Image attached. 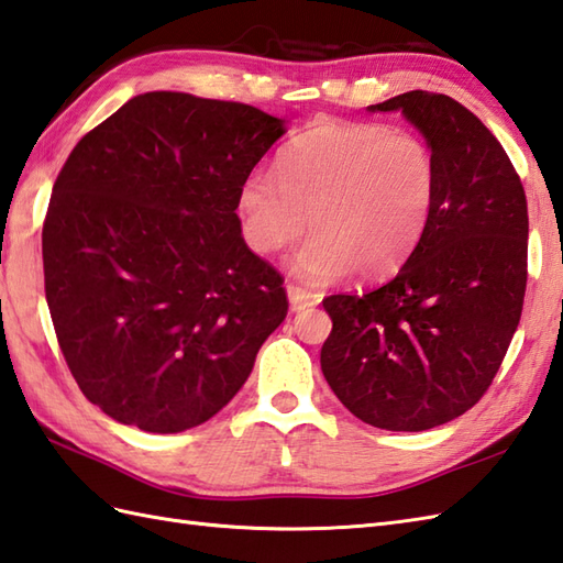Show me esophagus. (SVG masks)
<instances>
[{
  "instance_id": "34e87169",
  "label": "esophagus",
  "mask_w": 563,
  "mask_h": 563,
  "mask_svg": "<svg viewBox=\"0 0 563 563\" xmlns=\"http://www.w3.org/2000/svg\"><path fill=\"white\" fill-rule=\"evenodd\" d=\"M287 299H290L292 311H305V309L317 307V302H319L317 295H311L297 285H287Z\"/></svg>"
}]
</instances>
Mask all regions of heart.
I'll return each mask as SVG.
<instances>
[{"label":"heart","mask_w":563,"mask_h":563,"mask_svg":"<svg viewBox=\"0 0 563 563\" xmlns=\"http://www.w3.org/2000/svg\"><path fill=\"white\" fill-rule=\"evenodd\" d=\"M278 180L242 181L238 213L250 250L268 256L307 228L313 238L290 271L323 285L355 268L362 278L396 271L420 242L437 199L429 143L405 129L325 124L295 139L276 161Z\"/></svg>","instance_id":"1"}]
</instances>
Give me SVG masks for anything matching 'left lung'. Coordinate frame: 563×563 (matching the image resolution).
<instances>
[{"label":"left lung","instance_id":"1","mask_svg":"<svg viewBox=\"0 0 563 563\" xmlns=\"http://www.w3.org/2000/svg\"><path fill=\"white\" fill-rule=\"evenodd\" d=\"M367 110L400 112L424 136L437 199L396 278L323 299L333 331L321 372L362 422L424 431L473 408L511 345L528 280V201L501 143L459 100L410 90Z\"/></svg>","mask_w":563,"mask_h":563}]
</instances>
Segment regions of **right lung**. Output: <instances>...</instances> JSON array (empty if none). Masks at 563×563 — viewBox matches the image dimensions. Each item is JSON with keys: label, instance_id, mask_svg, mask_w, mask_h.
Listing matches in <instances>:
<instances>
[{"label": "right lung", "instance_id": "obj_1", "mask_svg": "<svg viewBox=\"0 0 563 563\" xmlns=\"http://www.w3.org/2000/svg\"><path fill=\"white\" fill-rule=\"evenodd\" d=\"M287 132L252 104L153 90L76 143L43 228L45 297L84 396L177 434L244 386L287 313L246 246L238 194Z\"/></svg>", "mask_w": 563, "mask_h": 563}]
</instances>
